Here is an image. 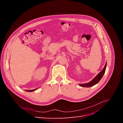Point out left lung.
I'll list each match as a JSON object with an SVG mask.
<instances>
[{
    "instance_id": "1",
    "label": "left lung",
    "mask_w": 123,
    "mask_h": 123,
    "mask_svg": "<svg viewBox=\"0 0 123 123\" xmlns=\"http://www.w3.org/2000/svg\"><path fill=\"white\" fill-rule=\"evenodd\" d=\"M106 67H107V63H106V64H105V67H104V68L103 69L102 71L100 73H99L97 74V75L92 81H91L90 82H89L88 83H86V84H79V85L81 86L89 87H91V86H93L96 85V84H97L99 82V81L101 79L103 76L104 75L105 71H106Z\"/></svg>"
}]
</instances>
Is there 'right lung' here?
<instances>
[{
  "label": "right lung",
  "instance_id": "obj_1",
  "mask_svg": "<svg viewBox=\"0 0 123 123\" xmlns=\"http://www.w3.org/2000/svg\"><path fill=\"white\" fill-rule=\"evenodd\" d=\"M36 90V89H35V90H26V91H27V92H33V91H35Z\"/></svg>",
  "mask_w": 123,
  "mask_h": 123
}]
</instances>
